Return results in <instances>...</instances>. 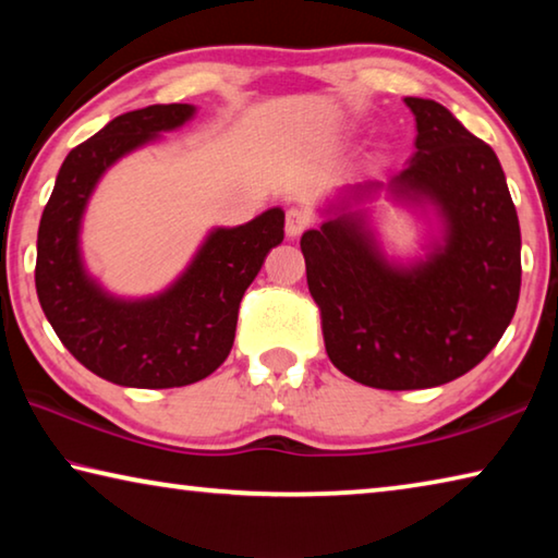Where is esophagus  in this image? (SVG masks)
<instances>
[{"label":"esophagus","instance_id":"obj_1","mask_svg":"<svg viewBox=\"0 0 558 558\" xmlns=\"http://www.w3.org/2000/svg\"><path fill=\"white\" fill-rule=\"evenodd\" d=\"M310 221H313V216H310V211L300 209V206H292V209H288V214H286V231H288V235H300L302 231L307 229Z\"/></svg>","mask_w":558,"mask_h":558}]
</instances>
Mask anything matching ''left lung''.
Returning <instances> with one entry per match:
<instances>
[{
    "label": "left lung",
    "instance_id": "obj_1",
    "mask_svg": "<svg viewBox=\"0 0 558 558\" xmlns=\"http://www.w3.org/2000/svg\"><path fill=\"white\" fill-rule=\"evenodd\" d=\"M403 102L418 132L411 162L386 184L344 186L323 226L300 239L327 356L349 379L386 391L468 374L512 323L522 286L519 219L493 147L440 102ZM381 187L430 203L441 219V241L411 267L383 256L357 209Z\"/></svg>",
    "mask_w": 558,
    "mask_h": 558
}]
</instances>
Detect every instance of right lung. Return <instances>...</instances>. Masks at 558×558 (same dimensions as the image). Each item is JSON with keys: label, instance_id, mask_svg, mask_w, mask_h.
Listing matches in <instances>:
<instances>
[{"label": "right lung", "instance_id": "add662e5", "mask_svg": "<svg viewBox=\"0 0 558 558\" xmlns=\"http://www.w3.org/2000/svg\"><path fill=\"white\" fill-rule=\"evenodd\" d=\"M194 106H149L110 120L73 147L56 177L36 241V295L53 332L100 379L132 389H172L202 381L226 362L243 292L270 248L282 241L286 214L214 229L172 286L153 298H116L88 276L81 221L100 177L130 155L194 118Z\"/></svg>", "mask_w": 558, "mask_h": 558}]
</instances>
